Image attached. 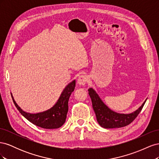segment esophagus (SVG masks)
I'll list each match as a JSON object with an SVG mask.
<instances>
[{"label":"esophagus","mask_w":159,"mask_h":159,"mask_svg":"<svg viewBox=\"0 0 159 159\" xmlns=\"http://www.w3.org/2000/svg\"><path fill=\"white\" fill-rule=\"evenodd\" d=\"M87 81H88L87 75H80L79 76V78L78 79V84L80 85H84L86 84V82H87Z\"/></svg>","instance_id":"1"}]
</instances>
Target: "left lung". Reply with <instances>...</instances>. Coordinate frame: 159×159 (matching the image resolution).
Instances as JSON below:
<instances>
[{"label": "left lung", "mask_w": 159, "mask_h": 159, "mask_svg": "<svg viewBox=\"0 0 159 159\" xmlns=\"http://www.w3.org/2000/svg\"><path fill=\"white\" fill-rule=\"evenodd\" d=\"M88 91L97 121L99 125L105 129L120 128L128 125L137 117L147 99H146L141 106L134 111L130 113H119L109 108L92 88H89Z\"/></svg>", "instance_id": "8db88e82"}]
</instances>
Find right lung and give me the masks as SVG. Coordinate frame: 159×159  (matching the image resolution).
Listing matches in <instances>:
<instances>
[{
    "label": "right lung",
    "instance_id": "right-lung-1",
    "mask_svg": "<svg viewBox=\"0 0 159 159\" xmlns=\"http://www.w3.org/2000/svg\"><path fill=\"white\" fill-rule=\"evenodd\" d=\"M75 87V80L67 85L57 99V102L50 109L36 113H28L22 110L16 103L11 93L13 102L24 117L35 125L44 129H57L64 124L68 111V101Z\"/></svg>",
    "mask_w": 159,
    "mask_h": 159
}]
</instances>
